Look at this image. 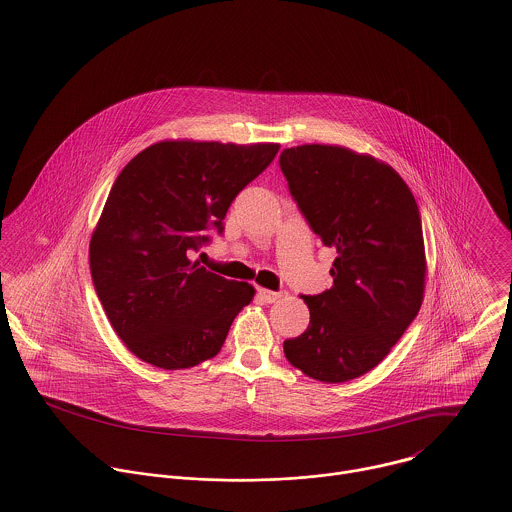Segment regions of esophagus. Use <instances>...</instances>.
<instances>
[{"instance_id": "34e87169", "label": "esophagus", "mask_w": 512, "mask_h": 512, "mask_svg": "<svg viewBox=\"0 0 512 512\" xmlns=\"http://www.w3.org/2000/svg\"><path fill=\"white\" fill-rule=\"evenodd\" d=\"M257 295H259V299H261V301H265V303H274V301H278V299H280V293L263 290V288L257 292Z\"/></svg>"}]
</instances>
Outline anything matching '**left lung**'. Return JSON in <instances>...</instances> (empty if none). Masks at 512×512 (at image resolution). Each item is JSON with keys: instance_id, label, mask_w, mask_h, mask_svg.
<instances>
[{"instance_id": "obj_1", "label": "left lung", "mask_w": 512, "mask_h": 512, "mask_svg": "<svg viewBox=\"0 0 512 512\" xmlns=\"http://www.w3.org/2000/svg\"><path fill=\"white\" fill-rule=\"evenodd\" d=\"M280 169L311 230L336 249L334 286L303 295L311 320L284 341L286 359L326 384L359 378L420 311L426 257L418 205L390 165L347 147H288Z\"/></svg>"}]
</instances>
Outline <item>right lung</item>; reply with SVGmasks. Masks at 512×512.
Wrapping results in <instances>:
<instances>
[{
	"instance_id": "obj_1",
	"label": "right lung",
	"mask_w": 512,
	"mask_h": 512,
	"mask_svg": "<svg viewBox=\"0 0 512 512\" xmlns=\"http://www.w3.org/2000/svg\"><path fill=\"white\" fill-rule=\"evenodd\" d=\"M278 144L167 140L117 176L90 242L94 288L113 330L142 361L165 370L215 357L255 290L190 255L222 234L236 195L267 169Z\"/></svg>"
}]
</instances>
